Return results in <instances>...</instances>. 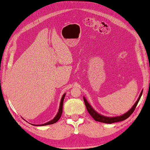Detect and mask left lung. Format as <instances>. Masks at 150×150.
Returning <instances> with one entry per match:
<instances>
[{
	"mask_svg": "<svg viewBox=\"0 0 150 150\" xmlns=\"http://www.w3.org/2000/svg\"><path fill=\"white\" fill-rule=\"evenodd\" d=\"M142 93H143V91H142L141 93H140L139 96V98H138L136 102H135V104L133 105V107H131L127 112H125V114L120 115V116H117V117H107V116H104V115L99 114L98 112H96V110L92 107V106L89 104L86 99L85 98V97H83V98H84V101L85 105H86L87 110H88L89 114L91 115L92 117H93L94 120L96 121L101 122V123L111 124L113 123H116V122H119V121L125 120L126 119H127L128 117H129L130 115L133 113V111H134V110L135 109V107H136L138 102L139 101L140 98H141V96L142 95Z\"/></svg>",
	"mask_w": 150,
	"mask_h": 150,
	"instance_id": "8db88e82",
	"label": "left lung"
}]
</instances>
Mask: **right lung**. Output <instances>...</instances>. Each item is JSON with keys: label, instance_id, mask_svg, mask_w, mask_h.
I'll return each instance as SVG.
<instances>
[{"label": "right lung", "instance_id": "1", "mask_svg": "<svg viewBox=\"0 0 150 150\" xmlns=\"http://www.w3.org/2000/svg\"><path fill=\"white\" fill-rule=\"evenodd\" d=\"M65 95H66V93H64L63 94V96H62V99H61V101H60V105H59V110H58V112H57V115H56V117H54V119H52V120L50 121L49 122H47V123H45L44 124H41V125H34V124H32V125H38V126H43V125H52V124H54L55 123H56V122L59 120V119H60L61 117V115L62 113V109H63V103H64V97H65Z\"/></svg>", "mask_w": 150, "mask_h": 150}]
</instances>
